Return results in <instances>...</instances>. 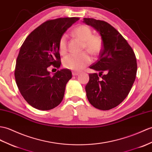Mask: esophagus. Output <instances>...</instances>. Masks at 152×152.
I'll list each match as a JSON object with an SVG mask.
<instances>
[{
  "label": "esophagus",
  "instance_id": "esophagus-1",
  "mask_svg": "<svg viewBox=\"0 0 152 152\" xmlns=\"http://www.w3.org/2000/svg\"><path fill=\"white\" fill-rule=\"evenodd\" d=\"M72 74V75H73V76H78V75H80V73H79V72H76V71H73Z\"/></svg>",
  "mask_w": 152,
  "mask_h": 152
}]
</instances>
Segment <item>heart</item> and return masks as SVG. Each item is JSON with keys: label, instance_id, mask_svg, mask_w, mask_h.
<instances>
[{"label": "heart", "instance_id": "obj_1", "mask_svg": "<svg viewBox=\"0 0 152 152\" xmlns=\"http://www.w3.org/2000/svg\"><path fill=\"white\" fill-rule=\"evenodd\" d=\"M73 36L83 41V48L91 54L97 56L103 47V42L100 36L92 35V30L85 24H80L72 31ZM59 50L61 54L66 51V35L63 34L60 37L58 43ZM91 62V59L87 52L79 54H69L63 60V65L66 69L80 71Z\"/></svg>", "mask_w": 152, "mask_h": 152}]
</instances>
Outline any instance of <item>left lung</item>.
Wrapping results in <instances>:
<instances>
[{"mask_svg": "<svg viewBox=\"0 0 152 152\" xmlns=\"http://www.w3.org/2000/svg\"><path fill=\"white\" fill-rule=\"evenodd\" d=\"M84 23L100 33L103 48L96 62L90 69L99 71L89 74L86 86L90 104L100 110L117 106L128 96L135 82L137 64L132 48L122 35L104 20L83 18ZM105 72V75L102 74Z\"/></svg>", "mask_w": 152, "mask_h": 152, "instance_id": "left-lung-1", "label": "left lung"}]
</instances>
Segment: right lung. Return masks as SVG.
I'll use <instances>...</instances> for the list:
<instances>
[{"label":"right lung","instance_id":"right-lung-1","mask_svg":"<svg viewBox=\"0 0 152 152\" xmlns=\"http://www.w3.org/2000/svg\"><path fill=\"white\" fill-rule=\"evenodd\" d=\"M78 17L49 20L28 35L17 56L15 78L20 94L28 104L39 110H50L61 103L66 84L72 77L68 69L51 76L48 67L61 65L58 43L60 37Z\"/></svg>","mask_w":152,"mask_h":152}]
</instances>
